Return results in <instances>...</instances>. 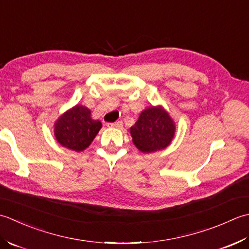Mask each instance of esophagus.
Returning a JSON list of instances; mask_svg holds the SVG:
<instances>
[{
  "instance_id": "esophagus-1",
  "label": "esophagus",
  "mask_w": 249,
  "mask_h": 249,
  "mask_svg": "<svg viewBox=\"0 0 249 249\" xmlns=\"http://www.w3.org/2000/svg\"><path fill=\"white\" fill-rule=\"evenodd\" d=\"M124 125V123L121 120L116 121V123L113 124H107V126H110V128H121Z\"/></svg>"
}]
</instances>
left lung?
I'll return each instance as SVG.
<instances>
[{"label":"left lung","mask_w":249,"mask_h":249,"mask_svg":"<svg viewBox=\"0 0 249 249\" xmlns=\"http://www.w3.org/2000/svg\"><path fill=\"white\" fill-rule=\"evenodd\" d=\"M130 132L134 145L141 151L151 153L170 145L175 134V125L163 108L151 106L142 111Z\"/></svg>","instance_id":"1"}]
</instances>
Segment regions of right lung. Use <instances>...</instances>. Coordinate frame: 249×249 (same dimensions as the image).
I'll list each match as a JSON object with an SVG mask.
<instances>
[{"label":"right lung","instance_id":"right-lung-1","mask_svg":"<svg viewBox=\"0 0 249 249\" xmlns=\"http://www.w3.org/2000/svg\"><path fill=\"white\" fill-rule=\"evenodd\" d=\"M90 110L76 105L64 113L54 124L55 139L63 147L75 151L87 148L102 126L99 120L90 117Z\"/></svg>","mask_w":249,"mask_h":249}]
</instances>
